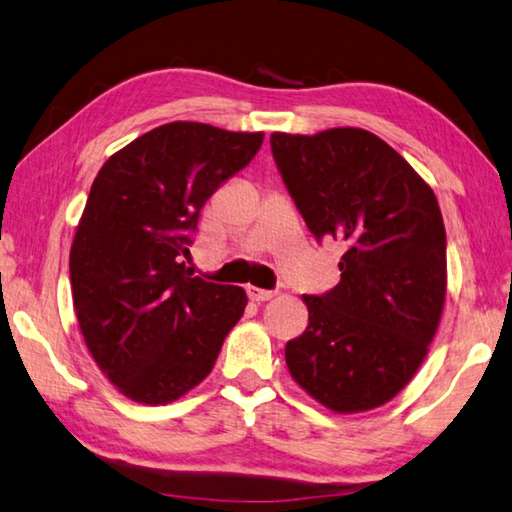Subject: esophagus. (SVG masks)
<instances>
[{"instance_id":"obj_1","label":"esophagus","mask_w":512,"mask_h":512,"mask_svg":"<svg viewBox=\"0 0 512 512\" xmlns=\"http://www.w3.org/2000/svg\"><path fill=\"white\" fill-rule=\"evenodd\" d=\"M247 294H249V299H251V301H256V303L270 301V299H274V297H276V292H274V290H261V288H254V285H249V288H247Z\"/></svg>"}]
</instances>
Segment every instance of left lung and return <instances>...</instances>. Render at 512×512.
<instances>
[{
    "label": "left lung",
    "instance_id": "left-lung-1",
    "mask_svg": "<svg viewBox=\"0 0 512 512\" xmlns=\"http://www.w3.org/2000/svg\"><path fill=\"white\" fill-rule=\"evenodd\" d=\"M270 143L312 236L344 247L342 281L303 297L310 321L285 346V362L328 409L380 407L414 378L441 321L447 265L436 195L360 128L274 132Z\"/></svg>",
    "mask_w": 512,
    "mask_h": 512
}]
</instances>
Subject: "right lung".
I'll return each mask as SVG.
<instances>
[{"label":"right lung","mask_w":512,"mask_h":512,"mask_svg":"<svg viewBox=\"0 0 512 512\" xmlns=\"http://www.w3.org/2000/svg\"><path fill=\"white\" fill-rule=\"evenodd\" d=\"M263 132L175 121L105 161L69 256L89 353L123 396L166 405L211 373L247 294L184 265L206 200L245 168Z\"/></svg>","instance_id":"obj_1"}]
</instances>
